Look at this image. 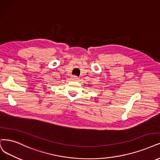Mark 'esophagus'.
Returning <instances> with one entry per match:
<instances>
[{
  "label": "esophagus",
  "instance_id": "34e87169",
  "mask_svg": "<svg viewBox=\"0 0 160 160\" xmlns=\"http://www.w3.org/2000/svg\"><path fill=\"white\" fill-rule=\"evenodd\" d=\"M79 78H78V76H72V80H78Z\"/></svg>",
  "mask_w": 160,
  "mask_h": 160
}]
</instances>
